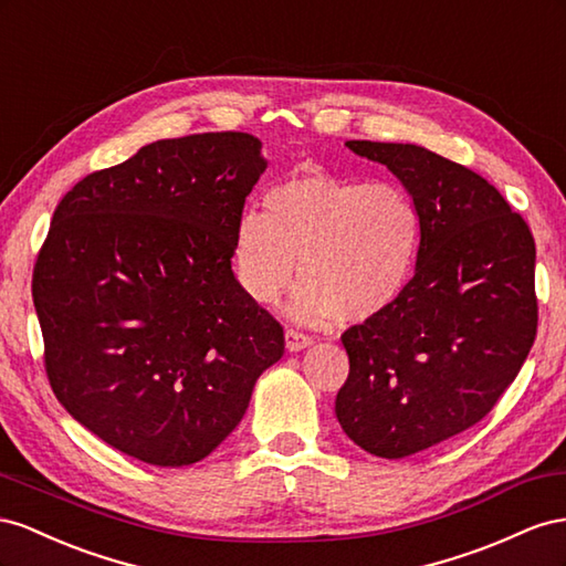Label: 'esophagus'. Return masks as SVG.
I'll list each match as a JSON object with an SVG mask.
<instances>
[{
    "instance_id": "esophagus-1",
    "label": "esophagus",
    "mask_w": 566,
    "mask_h": 566,
    "mask_svg": "<svg viewBox=\"0 0 566 566\" xmlns=\"http://www.w3.org/2000/svg\"><path fill=\"white\" fill-rule=\"evenodd\" d=\"M284 338H286V350H292V353L308 348V346L313 344V338H311L308 334L298 332V329H286V332H284Z\"/></svg>"
}]
</instances>
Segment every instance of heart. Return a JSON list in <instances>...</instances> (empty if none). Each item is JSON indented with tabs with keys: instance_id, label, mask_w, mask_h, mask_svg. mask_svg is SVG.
<instances>
[{
	"instance_id": "obj_1",
	"label": "heart",
	"mask_w": 566,
	"mask_h": 566,
	"mask_svg": "<svg viewBox=\"0 0 566 566\" xmlns=\"http://www.w3.org/2000/svg\"><path fill=\"white\" fill-rule=\"evenodd\" d=\"M419 244L422 218L406 187L308 166L268 191L265 213L239 216L234 265L244 292L270 305L294 282L298 261L305 280L289 301L292 317L369 322L400 298Z\"/></svg>"
}]
</instances>
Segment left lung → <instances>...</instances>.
<instances>
[{
    "label": "left lung",
    "mask_w": 566,
    "mask_h": 566,
    "mask_svg": "<svg viewBox=\"0 0 566 566\" xmlns=\"http://www.w3.org/2000/svg\"><path fill=\"white\" fill-rule=\"evenodd\" d=\"M422 218L412 280L389 313L344 332L336 419L353 443L408 458L474 427L520 375L538 327L528 224L474 170L417 144L350 139Z\"/></svg>",
    "instance_id": "8db88e82"
}]
</instances>
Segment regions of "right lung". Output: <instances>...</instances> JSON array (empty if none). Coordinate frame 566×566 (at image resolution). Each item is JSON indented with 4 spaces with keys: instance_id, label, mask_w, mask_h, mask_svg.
<instances>
[{
    "instance_id": "right-lung-1",
    "label": "right lung",
    "mask_w": 566,
    "mask_h": 566,
    "mask_svg": "<svg viewBox=\"0 0 566 566\" xmlns=\"http://www.w3.org/2000/svg\"><path fill=\"white\" fill-rule=\"evenodd\" d=\"M261 139H158L80 180L32 272L52 391L120 453L211 455L284 353V329L232 272L234 228L268 168Z\"/></svg>"
}]
</instances>
